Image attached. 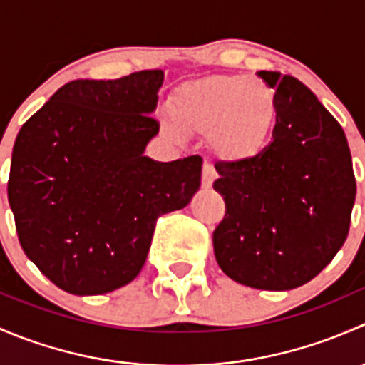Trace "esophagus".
<instances>
[{
    "instance_id": "esophagus-1",
    "label": "esophagus",
    "mask_w": 365,
    "mask_h": 365,
    "mask_svg": "<svg viewBox=\"0 0 365 365\" xmlns=\"http://www.w3.org/2000/svg\"><path fill=\"white\" fill-rule=\"evenodd\" d=\"M213 180H215V169H213L212 164L205 162V165H203V187L205 189H210V187H212Z\"/></svg>"
}]
</instances>
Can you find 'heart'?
I'll return each mask as SVG.
<instances>
[{"label": "heart", "mask_w": 365, "mask_h": 365, "mask_svg": "<svg viewBox=\"0 0 365 365\" xmlns=\"http://www.w3.org/2000/svg\"><path fill=\"white\" fill-rule=\"evenodd\" d=\"M169 109L185 130L212 132V146L222 159L245 160L264 146L274 123L275 101L261 81L213 76L176 88ZM178 124L165 120V132L180 138Z\"/></svg>", "instance_id": "b5f03b06"}]
</instances>
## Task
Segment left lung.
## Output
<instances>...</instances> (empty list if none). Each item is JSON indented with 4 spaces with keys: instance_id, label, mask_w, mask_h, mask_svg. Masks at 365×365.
Wrapping results in <instances>:
<instances>
[{
    "instance_id": "8db88e82",
    "label": "left lung",
    "mask_w": 365,
    "mask_h": 365,
    "mask_svg": "<svg viewBox=\"0 0 365 365\" xmlns=\"http://www.w3.org/2000/svg\"><path fill=\"white\" fill-rule=\"evenodd\" d=\"M257 76L275 90V127L251 159L215 164L213 189L226 215L213 231V252L233 281L286 292L339 252L356 183L344 130L316 95L281 72Z\"/></svg>"
}]
</instances>
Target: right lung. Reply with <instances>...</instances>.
Here are the masks:
<instances>
[{"label": "right lung", "instance_id": "add662e5", "mask_svg": "<svg viewBox=\"0 0 365 365\" xmlns=\"http://www.w3.org/2000/svg\"><path fill=\"white\" fill-rule=\"evenodd\" d=\"M164 70L76 79L21 127L9 203L26 256L72 295H102L138 277L157 219L201 185L200 155H145Z\"/></svg>", "mask_w": 365, "mask_h": 365}]
</instances>
